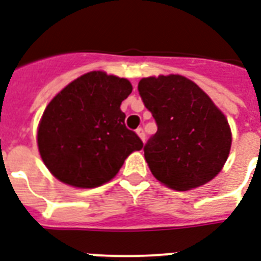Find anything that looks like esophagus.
<instances>
[{
  "label": "esophagus",
  "mask_w": 261,
  "mask_h": 261,
  "mask_svg": "<svg viewBox=\"0 0 261 261\" xmlns=\"http://www.w3.org/2000/svg\"><path fill=\"white\" fill-rule=\"evenodd\" d=\"M137 134L139 135V138L142 139V141H145V133H143V128L142 127H138V128H137Z\"/></svg>",
  "instance_id": "esophagus-1"
}]
</instances>
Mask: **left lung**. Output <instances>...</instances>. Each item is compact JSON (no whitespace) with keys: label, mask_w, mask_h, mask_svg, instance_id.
Segmentation results:
<instances>
[{"label":"left lung","mask_w":261,"mask_h":261,"mask_svg":"<svg viewBox=\"0 0 261 261\" xmlns=\"http://www.w3.org/2000/svg\"><path fill=\"white\" fill-rule=\"evenodd\" d=\"M138 90L157 123V133L143 146L153 176L176 191L213 180L231 146L230 127L218 107L178 74L142 79Z\"/></svg>","instance_id":"8db88e82"}]
</instances>
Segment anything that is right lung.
Here are the masks:
<instances>
[{
  "label": "right lung",
  "mask_w": 261,
  "mask_h": 261,
  "mask_svg": "<svg viewBox=\"0 0 261 261\" xmlns=\"http://www.w3.org/2000/svg\"><path fill=\"white\" fill-rule=\"evenodd\" d=\"M128 80L90 71L63 88L39 123L38 147L55 177L77 188H94L114 178L142 141L124 124L120 104Z\"/></svg>",
  "instance_id": "obj_1"
}]
</instances>
